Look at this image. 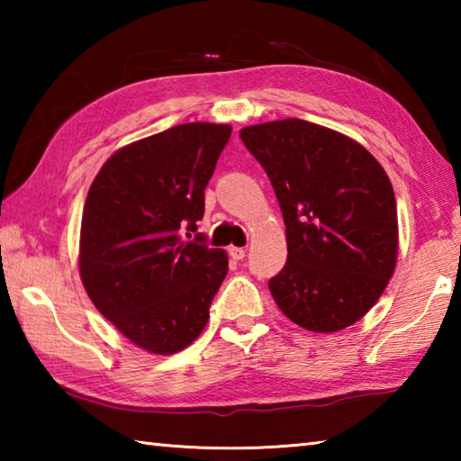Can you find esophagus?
Instances as JSON below:
<instances>
[{"mask_svg": "<svg viewBox=\"0 0 461 461\" xmlns=\"http://www.w3.org/2000/svg\"><path fill=\"white\" fill-rule=\"evenodd\" d=\"M230 256L233 260H241L246 256V249L238 248V246H230Z\"/></svg>", "mask_w": 461, "mask_h": 461, "instance_id": "esophagus-1", "label": "esophagus"}]
</instances>
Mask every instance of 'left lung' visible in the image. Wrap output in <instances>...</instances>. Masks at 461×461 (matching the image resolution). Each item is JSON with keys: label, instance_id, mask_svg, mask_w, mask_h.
Wrapping results in <instances>:
<instances>
[{"label": "left lung", "instance_id": "1", "mask_svg": "<svg viewBox=\"0 0 461 461\" xmlns=\"http://www.w3.org/2000/svg\"><path fill=\"white\" fill-rule=\"evenodd\" d=\"M276 193L286 264L268 280L280 311L309 331L354 325L396 267L399 221L384 168L356 140L305 120L241 128Z\"/></svg>", "mask_w": 461, "mask_h": 461}]
</instances>
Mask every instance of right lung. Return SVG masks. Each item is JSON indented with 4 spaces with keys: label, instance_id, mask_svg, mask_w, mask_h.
Returning a JSON list of instances; mask_svg holds the SVG:
<instances>
[{
    "label": "right lung",
    "instance_id": "obj_1",
    "mask_svg": "<svg viewBox=\"0 0 461 461\" xmlns=\"http://www.w3.org/2000/svg\"><path fill=\"white\" fill-rule=\"evenodd\" d=\"M225 123H181L123 146L91 183L79 270L89 299L138 348L176 354L199 338L228 275L197 221L228 144Z\"/></svg>",
    "mask_w": 461,
    "mask_h": 461
}]
</instances>
